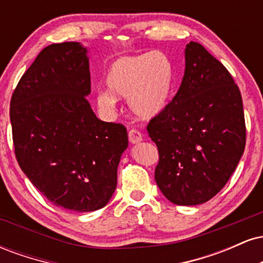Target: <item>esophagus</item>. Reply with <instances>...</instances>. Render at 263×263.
I'll return each mask as SVG.
<instances>
[{
    "label": "esophagus",
    "instance_id": "1",
    "mask_svg": "<svg viewBox=\"0 0 263 263\" xmlns=\"http://www.w3.org/2000/svg\"><path fill=\"white\" fill-rule=\"evenodd\" d=\"M128 140L131 143H138V142H141L142 140H143V135L141 134L138 129L136 128H131L128 129Z\"/></svg>",
    "mask_w": 263,
    "mask_h": 263
}]
</instances>
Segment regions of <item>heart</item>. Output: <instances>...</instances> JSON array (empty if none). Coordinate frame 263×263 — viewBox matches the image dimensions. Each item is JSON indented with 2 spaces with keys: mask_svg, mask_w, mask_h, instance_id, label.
<instances>
[{
  "mask_svg": "<svg viewBox=\"0 0 263 263\" xmlns=\"http://www.w3.org/2000/svg\"><path fill=\"white\" fill-rule=\"evenodd\" d=\"M173 80V64L165 53L152 50L121 57L108 69V90H99L96 104L105 114H112L116 110V96H120L127 99L136 115L149 119L165 106Z\"/></svg>",
  "mask_w": 263,
  "mask_h": 263,
  "instance_id": "obj_1",
  "label": "heart"
}]
</instances>
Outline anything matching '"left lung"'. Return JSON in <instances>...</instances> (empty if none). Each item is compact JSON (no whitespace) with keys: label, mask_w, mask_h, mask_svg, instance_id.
Segmentation results:
<instances>
[{"label":"left lung","mask_w":263,"mask_h":263,"mask_svg":"<svg viewBox=\"0 0 263 263\" xmlns=\"http://www.w3.org/2000/svg\"><path fill=\"white\" fill-rule=\"evenodd\" d=\"M147 132L159 155L157 185L172 203L210 200L236 170L246 144L242 98L228 69L201 44H186L179 90Z\"/></svg>","instance_id":"8db88e82"}]
</instances>
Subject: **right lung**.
<instances>
[{
	"mask_svg": "<svg viewBox=\"0 0 263 263\" xmlns=\"http://www.w3.org/2000/svg\"><path fill=\"white\" fill-rule=\"evenodd\" d=\"M89 58L78 42L44 48L11 98L14 155L21 170L50 203L86 213L104 208L127 148L126 127L96 117Z\"/></svg>",
	"mask_w": 263,
	"mask_h": 263,
	"instance_id": "1",
	"label": "right lung"
}]
</instances>
